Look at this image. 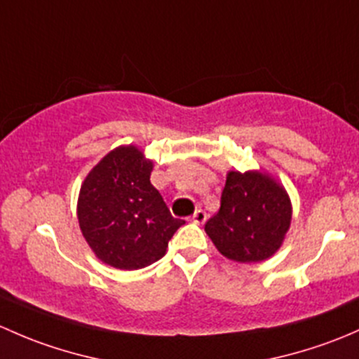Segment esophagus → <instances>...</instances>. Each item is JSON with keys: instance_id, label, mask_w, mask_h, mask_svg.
I'll return each instance as SVG.
<instances>
[{"instance_id": "1", "label": "esophagus", "mask_w": 359, "mask_h": 359, "mask_svg": "<svg viewBox=\"0 0 359 359\" xmlns=\"http://www.w3.org/2000/svg\"><path fill=\"white\" fill-rule=\"evenodd\" d=\"M205 219H207V214H205V210H202V209H197L194 212V216H191V221H194V223H197V224L205 223Z\"/></svg>"}]
</instances>
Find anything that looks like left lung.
Instances as JSON below:
<instances>
[{
    "mask_svg": "<svg viewBox=\"0 0 359 359\" xmlns=\"http://www.w3.org/2000/svg\"><path fill=\"white\" fill-rule=\"evenodd\" d=\"M290 219L289 195L280 184L259 172L231 171L205 231L228 259L259 262L278 250Z\"/></svg>",
    "mask_w": 359,
    "mask_h": 359,
    "instance_id": "left-lung-1",
    "label": "left lung"
}]
</instances>
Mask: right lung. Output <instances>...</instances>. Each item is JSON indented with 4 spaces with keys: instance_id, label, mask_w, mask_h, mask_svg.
I'll use <instances>...</instances> for the list:
<instances>
[{
    "instance_id": "1",
    "label": "right lung",
    "mask_w": 359,
    "mask_h": 359,
    "mask_svg": "<svg viewBox=\"0 0 359 359\" xmlns=\"http://www.w3.org/2000/svg\"><path fill=\"white\" fill-rule=\"evenodd\" d=\"M152 162L136 147H119L102 158L81 187L77 217L84 238L107 264L140 269L165 254L184 224L172 217L150 183Z\"/></svg>"
}]
</instances>
